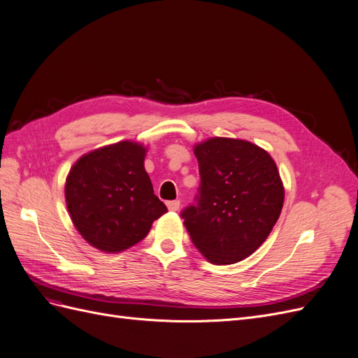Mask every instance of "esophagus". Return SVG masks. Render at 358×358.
<instances>
[{
    "instance_id": "esophagus-1",
    "label": "esophagus",
    "mask_w": 358,
    "mask_h": 358,
    "mask_svg": "<svg viewBox=\"0 0 358 358\" xmlns=\"http://www.w3.org/2000/svg\"><path fill=\"white\" fill-rule=\"evenodd\" d=\"M180 206V201L179 200H171V201H167V208L170 212H176L179 209Z\"/></svg>"
}]
</instances>
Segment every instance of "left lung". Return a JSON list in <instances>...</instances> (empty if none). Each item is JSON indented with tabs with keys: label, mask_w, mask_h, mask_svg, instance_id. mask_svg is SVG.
Wrapping results in <instances>:
<instances>
[{
	"label": "left lung",
	"mask_w": 358,
	"mask_h": 358,
	"mask_svg": "<svg viewBox=\"0 0 358 358\" xmlns=\"http://www.w3.org/2000/svg\"><path fill=\"white\" fill-rule=\"evenodd\" d=\"M200 188L180 216L192 243L213 264L242 262L263 245L284 206L273 158L239 138L212 137L196 145Z\"/></svg>",
	"instance_id": "obj_1"
}]
</instances>
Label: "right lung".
Returning a JSON list of instances; mask_svg holds the SVG:
<instances>
[{"label": "right lung", "mask_w": 358, "mask_h": 358, "mask_svg": "<svg viewBox=\"0 0 358 358\" xmlns=\"http://www.w3.org/2000/svg\"><path fill=\"white\" fill-rule=\"evenodd\" d=\"M146 148L119 142L76 161L66 182L70 218L83 239L103 252H121L143 241L167 212L145 170Z\"/></svg>", "instance_id": "add662e5"}]
</instances>
